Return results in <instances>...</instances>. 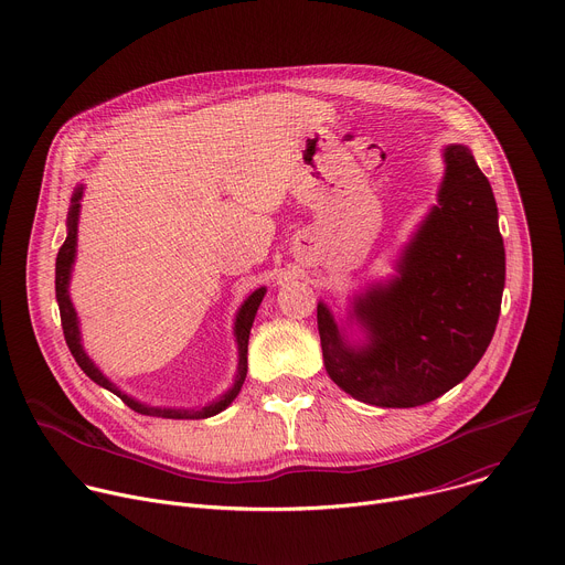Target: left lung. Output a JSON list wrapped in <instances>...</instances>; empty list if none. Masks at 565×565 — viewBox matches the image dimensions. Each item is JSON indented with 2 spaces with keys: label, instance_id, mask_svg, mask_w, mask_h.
<instances>
[{
  "label": "left lung",
  "instance_id": "left-lung-1",
  "mask_svg": "<svg viewBox=\"0 0 565 565\" xmlns=\"http://www.w3.org/2000/svg\"><path fill=\"white\" fill-rule=\"evenodd\" d=\"M445 181L399 264V277L358 299L369 344L351 349L317 306L331 380L375 407H418L462 382L488 351L501 312L505 248L488 177L462 145L445 149Z\"/></svg>",
  "mask_w": 565,
  "mask_h": 565
}]
</instances>
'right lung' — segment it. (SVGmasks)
<instances>
[{
  "label": "right lung",
  "mask_w": 565,
  "mask_h": 565,
  "mask_svg": "<svg viewBox=\"0 0 565 565\" xmlns=\"http://www.w3.org/2000/svg\"><path fill=\"white\" fill-rule=\"evenodd\" d=\"M79 196H83V190H75L73 199H71V210H68V234L64 238V244L60 246V253H57V259H55V297H57V306H60V319H62V331H64V340H66V347L71 351V355L75 358L77 366L83 369L96 384L109 388L111 393H116L125 405L142 416H156V418H172V420H199V418H210L218 412H223L230 402L236 397V393L241 391V384H244L246 380V373H248V338H250V329H253V321H255V315H257V308L266 295V288H259L255 290L246 303L241 306L238 310V317H236V342H238V375H236V382L234 386L218 399L214 402V405L210 407H203L201 412H188V409H153V407H145V405H138L136 399L127 397L125 393H120L96 366L94 362L85 355L83 347H79V333H77V319H75V310L71 306V299H68V273H71V264H73V257H75V234H77V212H79Z\"/></svg>",
  "instance_id": "obj_1"
}]
</instances>
